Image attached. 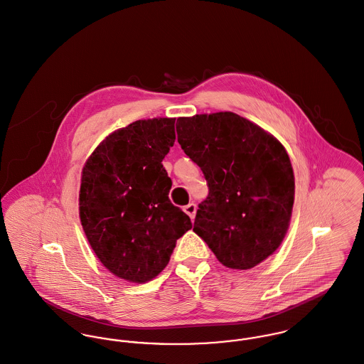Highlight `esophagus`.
Returning a JSON list of instances; mask_svg holds the SVG:
<instances>
[{
    "label": "esophagus",
    "mask_w": 364,
    "mask_h": 364,
    "mask_svg": "<svg viewBox=\"0 0 364 364\" xmlns=\"http://www.w3.org/2000/svg\"><path fill=\"white\" fill-rule=\"evenodd\" d=\"M183 211L191 217V220H193V218H195V215H196V204L191 203V204L185 205V207H183Z\"/></svg>",
    "instance_id": "34e87169"
}]
</instances>
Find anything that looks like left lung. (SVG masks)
<instances>
[{
    "instance_id": "left-lung-1",
    "label": "left lung",
    "mask_w": 364,
    "mask_h": 364,
    "mask_svg": "<svg viewBox=\"0 0 364 364\" xmlns=\"http://www.w3.org/2000/svg\"><path fill=\"white\" fill-rule=\"evenodd\" d=\"M176 132L210 189L193 231L231 269L263 263L282 243L292 217L295 175L285 147L230 111L181 117Z\"/></svg>"
}]
</instances>
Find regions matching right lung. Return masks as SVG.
Wrapping results in <instances>:
<instances>
[{"mask_svg": "<svg viewBox=\"0 0 364 364\" xmlns=\"http://www.w3.org/2000/svg\"><path fill=\"white\" fill-rule=\"evenodd\" d=\"M173 141L175 118L139 119L109 133L82 168V228L101 264L132 284L156 278L192 228L168 198L161 161Z\"/></svg>", "mask_w": 364, "mask_h": 364, "instance_id": "1", "label": "right lung"}]
</instances>
